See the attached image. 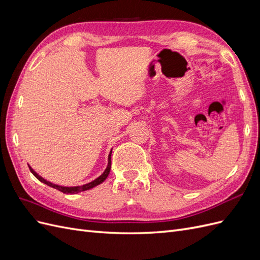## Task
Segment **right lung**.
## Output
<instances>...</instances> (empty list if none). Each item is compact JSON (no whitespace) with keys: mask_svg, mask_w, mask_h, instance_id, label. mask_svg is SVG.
<instances>
[{"mask_svg":"<svg viewBox=\"0 0 260 260\" xmlns=\"http://www.w3.org/2000/svg\"><path fill=\"white\" fill-rule=\"evenodd\" d=\"M111 156H112V151H111V153H109V155H108V164H107V167H106V169L104 170L103 174H102L99 178H96L95 180L91 181V182L86 183V184H83V185H78V186H61V185H57V184L51 183L50 181H46V180L43 179L41 176H39V175L37 174V172L29 166V165H28V166H29L30 171L32 172V175H34L39 181H41L42 183H44V184H46V185H49V186H51V187L56 188V190H58V191H60V192H62V193H65V194H77V193L82 192V191L90 190V188H92V187H94V186H96V185L101 184L102 182H104L105 179H106V178L108 177V175H109V171H111V164H112Z\"/></svg>","mask_w":260,"mask_h":260,"instance_id":"right-lung-1","label":"right lung"}]
</instances>
